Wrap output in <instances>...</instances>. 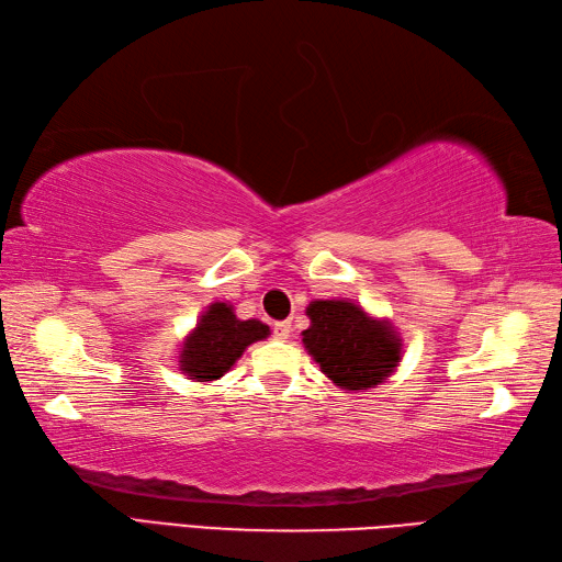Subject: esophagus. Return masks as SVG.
Instances as JSON below:
<instances>
[{
    "mask_svg": "<svg viewBox=\"0 0 562 562\" xmlns=\"http://www.w3.org/2000/svg\"><path fill=\"white\" fill-rule=\"evenodd\" d=\"M290 334H292V322H290V318H288V322L274 324V338L284 340V338H290Z\"/></svg>",
    "mask_w": 562,
    "mask_h": 562,
    "instance_id": "34e87169",
    "label": "esophagus"
}]
</instances>
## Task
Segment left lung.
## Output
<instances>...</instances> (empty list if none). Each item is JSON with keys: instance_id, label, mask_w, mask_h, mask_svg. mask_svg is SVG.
<instances>
[{"instance_id": "left-lung-1", "label": "left lung", "mask_w": 562, "mask_h": 562, "mask_svg": "<svg viewBox=\"0 0 562 562\" xmlns=\"http://www.w3.org/2000/svg\"><path fill=\"white\" fill-rule=\"evenodd\" d=\"M306 316L312 324L302 331V344L340 390H370L397 370L402 338L387 318L370 316L348 300H316Z\"/></svg>"}]
</instances>
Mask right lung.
<instances>
[{"mask_svg":"<svg viewBox=\"0 0 562 562\" xmlns=\"http://www.w3.org/2000/svg\"><path fill=\"white\" fill-rule=\"evenodd\" d=\"M268 334L270 326L258 318H248V322L236 318L231 304H209L180 348V370L194 382L224 378V372L244 356V350L256 340L268 338Z\"/></svg>","mask_w":562,"mask_h":562,"instance_id":"add662e5","label":"right lung"}]
</instances>
